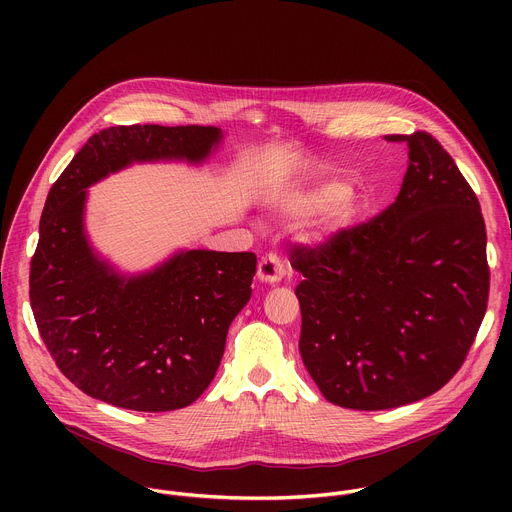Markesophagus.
Returning a JSON list of instances; mask_svg holds the SVG:
<instances>
[{
	"instance_id": "esophagus-1",
	"label": "esophagus",
	"mask_w": 512,
	"mask_h": 512,
	"mask_svg": "<svg viewBox=\"0 0 512 512\" xmlns=\"http://www.w3.org/2000/svg\"><path fill=\"white\" fill-rule=\"evenodd\" d=\"M285 275V263L277 253H265L257 267V277L265 283H277Z\"/></svg>"
}]
</instances>
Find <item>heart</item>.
Masks as SVG:
<instances>
[{
	"mask_svg": "<svg viewBox=\"0 0 512 512\" xmlns=\"http://www.w3.org/2000/svg\"><path fill=\"white\" fill-rule=\"evenodd\" d=\"M342 194H344L342 184H328L318 190L289 198L285 208L289 214H310V212L324 208L320 225L326 233H332V231H340V229H346L348 225H352L356 214H358L356 198L342 196Z\"/></svg>",
	"mask_w": 512,
	"mask_h": 512,
	"instance_id": "1",
	"label": "heart"
}]
</instances>
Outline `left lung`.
Segmentation results:
<instances>
[{"label":"left lung","instance_id":"obj_1","mask_svg":"<svg viewBox=\"0 0 512 512\" xmlns=\"http://www.w3.org/2000/svg\"><path fill=\"white\" fill-rule=\"evenodd\" d=\"M385 139L409 148L395 202L289 249L304 275L306 369L330 403L360 411L440 391L474 344L490 289L480 202L452 156L427 131Z\"/></svg>","mask_w":512,"mask_h":512}]
</instances>
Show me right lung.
<instances>
[{
	"instance_id": "obj_1",
	"label": "right lung",
	"mask_w": 512,
	"mask_h": 512,
	"mask_svg": "<svg viewBox=\"0 0 512 512\" xmlns=\"http://www.w3.org/2000/svg\"><path fill=\"white\" fill-rule=\"evenodd\" d=\"M218 139L221 131L202 125H115L89 137L48 192L30 304L60 373L99 401L150 413L196 401L251 298L257 255L186 251L125 279L85 239V188L131 162H198Z\"/></svg>"
}]
</instances>
